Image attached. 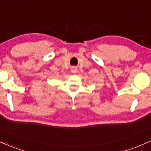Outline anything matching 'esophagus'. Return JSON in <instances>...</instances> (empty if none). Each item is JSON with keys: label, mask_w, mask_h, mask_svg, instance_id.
Listing matches in <instances>:
<instances>
[{"label": "esophagus", "mask_w": 151, "mask_h": 151, "mask_svg": "<svg viewBox=\"0 0 151 151\" xmlns=\"http://www.w3.org/2000/svg\"><path fill=\"white\" fill-rule=\"evenodd\" d=\"M71 72H72V73H77V69L76 68H73L72 69V70H71Z\"/></svg>", "instance_id": "obj_1"}]
</instances>
